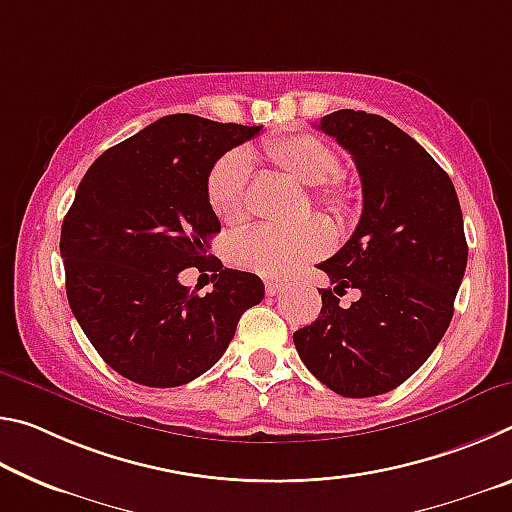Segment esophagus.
<instances>
[{
    "mask_svg": "<svg viewBox=\"0 0 512 512\" xmlns=\"http://www.w3.org/2000/svg\"><path fill=\"white\" fill-rule=\"evenodd\" d=\"M284 291V284L282 282H275V280H268L266 282V293L268 296H277V293Z\"/></svg>",
    "mask_w": 512,
    "mask_h": 512,
    "instance_id": "esophagus-1",
    "label": "esophagus"
}]
</instances>
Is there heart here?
Returning <instances> with one entry per match:
<instances>
[{
	"instance_id": "obj_1",
	"label": "heart",
	"mask_w": 512,
	"mask_h": 512,
	"mask_svg": "<svg viewBox=\"0 0 512 512\" xmlns=\"http://www.w3.org/2000/svg\"><path fill=\"white\" fill-rule=\"evenodd\" d=\"M264 158L277 171L314 189V203L336 219L350 216L357 207L354 189L336 178L341 171L339 155L314 135L271 137L262 144ZM250 155L230 151L214 164L207 176V201L225 225H239L248 219ZM325 225L309 219L293 228H253L232 239L230 259L250 273L264 277H284L300 264L325 253Z\"/></svg>"
}]
</instances>
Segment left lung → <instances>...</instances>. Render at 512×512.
<instances>
[{
	"label": "left lung",
	"mask_w": 512,
	"mask_h": 512,
	"mask_svg": "<svg viewBox=\"0 0 512 512\" xmlns=\"http://www.w3.org/2000/svg\"><path fill=\"white\" fill-rule=\"evenodd\" d=\"M318 131L352 155L363 212L339 253L318 264L334 289L293 343L311 375L343 397L393 391L447 332L467 266L463 212L454 183L391 121L363 110L325 115ZM360 300L348 310L338 296Z\"/></svg>",
	"instance_id": "8db88e82"
}]
</instances>
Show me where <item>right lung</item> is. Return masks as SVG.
Listing matches in <instances>:
<instances>
[{
	"mask_svg": "<svg viewBox=\"0 0 512 512\" xmlns=\"http://www.w3.org/2000/svg\"><path fill=\"white\" fill-rule=\"evenodd\" d=\"M259 131L167 115L101 153L83 176L60 230L67 300L121 377L151 388L201 377L230 345L241 314L262 302L257 275L207 259L210 237L221 232L207 176ZM192 265L220 273L205 297L177 280Z\"/></svg>",
	"mask_w": 512,
	"mask_h": 512,
	"instance_id": "1",
	"label": "right lung"
}]
</instances>
